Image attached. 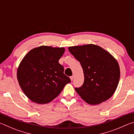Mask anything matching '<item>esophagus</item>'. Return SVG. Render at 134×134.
I'll use <instances>...</instances> for the list:
<instances>
[{
	"label": "esophagus",
	"instance_id": "1",
	"mask_svg": "<svg viewBox=\"0 0 134 134\" xmlns=\"http://www.w3.org/2000/svg\"><path fill=\"white\" fill-rule=\"evenodd\" d=\"M70 79H71V81L73 80V79H74V76H72L70 77Z\"/></svg>",
	"mask_w": 134,
	"mask_h": 134
}]
</instances>
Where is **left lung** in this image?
<instances>
[{
  "label": "left lung",
  "mask_w": 134,
  "mask_h": 134,
  "mask_svg": "<svg viewBox=\"0 0 134 134\" xmlns=\"http://www.w3.org/2000/svg\"><path fill=\"white\" fill-rule=\"evenodd\" d=\"M80 63L85 77L83 85L75 88L81 99L90 105L101 103L110 98L120 79L118 63L105 49L94 44L69 47Z\"/></svg>",
  "instance_id": "left-lung-1"
}]
</instances>
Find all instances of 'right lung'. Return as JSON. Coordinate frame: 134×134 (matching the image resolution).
Listing matches in <instances>:
<instances>
[{
	"instance_id": "right-lung-1",
	"label": "right lung",
	"mask_w": 134,
	"mask_h": 134,
	"mask_svg": "<svg viewBox=\"0 0 134 134\" xmlns=\"http://www.w3.org/2000/svg\"><path fill=\"white\" fill-rule=\"evenodd\" d=\"M63 47L40 46L29 51L20 63L17 79L22 91L38 104L50 102L58 96L70 79L58 63Z\"/></svg>"
}]
</instances>
